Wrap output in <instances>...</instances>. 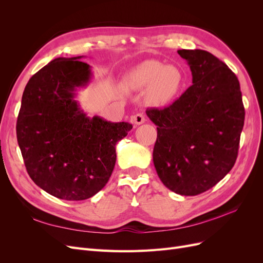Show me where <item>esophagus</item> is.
Instances as JSON below:
<instances>
[{"label":"esophagus","instance_id":"34e87169","mask_svg":"<svg viewBox=\"0 0 263 263\" xmlns=\"http://www.w3.org/2000/svg\"><path fill=\"white\" fill-rule=\"evenodd\" d=\"M132 122H133V124L138 126V125H141V124H144V123L146 122V117H145L144 114L138 113V114L134 115V116L132 117Z\"/></svg>","mask_w":263,"mask_h":263}]
</instances>
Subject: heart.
Wrapping results in <instances>:
<instances>
[{
    "label": "heart",
    "instance_id": "1",
    "mask_svg": "<svg viewBox=\"0 0 263 263\" xmlns=\"http://www.w3.org/2000/svg\"><path fill=\"white\" fill-rule=\"evenodd\" d=\"M184 83L182 71L157 60L142 62L130 73L127 84L132 90L148 89L147 98L153 105L163 106L178 97Z\"/></svg>",
    "mask_w": 263,
    "mask_h": 263
}]
</instances>
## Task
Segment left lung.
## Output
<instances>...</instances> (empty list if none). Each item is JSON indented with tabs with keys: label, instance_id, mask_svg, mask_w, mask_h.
Returning <instances> with one entry per match:
<instances>
[{
	"label": "left lung",
	"instance_id": "left-lung-1",
	"mask_svg": "<svg viewBox=\"0 0 263 263\" xmlns=\"http://www.w3.org/2000/svg\"><path fill=\"white\" fill-rule=\"evenodd\" d=\"M192 85L168 107L148 108L157 126L154 164L161 182L180 195L210 190L232 170L245 122L240 84L209 51L178 50Z\"/></svg>",
	"mask_w": 263,
	"mask_h": 263
}]
</instances>
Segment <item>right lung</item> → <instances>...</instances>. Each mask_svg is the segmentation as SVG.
Listing matches in <instances>:
<instances>
[{"instance_id":"1","label":"right lung","mask_w":263,"mask_h":263,"mask_svg":"<svg viewBox=\"0 0 263 263\" xmlns=\"http://www.w3.org/2000/svg\"><path fill=\"white\" fill-rule=\"evenodd\" d=\"M82 55L55 58L29 79L17 117L18 146L29 177L50 195L82 201L105 186L117 141L133 125L86 116L77 90L91 81Z\"/></svg>"}]
</instances>
